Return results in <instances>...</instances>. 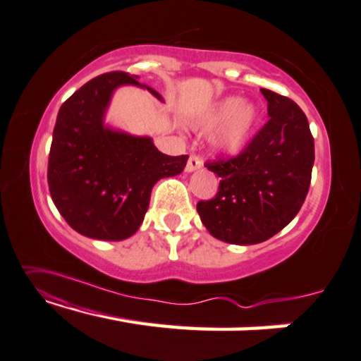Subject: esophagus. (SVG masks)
<instances>
[{
  "mask_svg": "<svg viewBox=\"0 0 361 361\" xmlns=\"http://www.w3.org/2000/svg\"><path fill=\"white\" fill-rule=\"evenodd\" d=\"M202 166V160L197 157L196 154H191L190 159H188V164H186V171L188 173H191V171H196Z\"/></svg>",
  "mask_w": 361,
  "mask_h": 361,
  "instance_id": "esophagus-1",
  "label": "esophagus"
}]
</instances>
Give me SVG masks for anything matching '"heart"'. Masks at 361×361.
Wrapping results in <instances>:
<instances>
[{"instance_id": "obj_1", "label": "heart", "mask_w": 361, "mask_h": 361, "mask_svg": "<svg viewBox=\"0 0 361 361\" xmlns=\"http://www.w3.org/2000/svg\"><path fill=\"white\" fill-rule=\"evenodd\" d=\"M257 121V110L240 97H227L199 116L196 126L211 134V144L224 154H236L246 146Z\"/></svg>"}]
</instances>
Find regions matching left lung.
I'll return each instance as SVG.
<instances>
[{"label": "left lung", "instance_id": "obj_1", "mask_svg": "<svg viewBox=\"0 0 361 361\" xmlns=\"http://www.w3.org/2000/svg\"><path fill=\"white\" fill-rule=\"evenodd\" d=\"M267 123L235 157L206 166L220 176L219 191L197 202L204 227L233 245H256L281 232L303 206L314 164L308 118L292 99L261 89Z\"/></svg>", "mask_w": 361, "mask_h": 361}]
</instances>
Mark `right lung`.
Here are the masks:
<instances>
[{"instance_id":"add662e5","label":"right lung","mask_w":361,"mask_h":361,"mask_svg":"<svg viewBox=\"0 0 361 361\" xmlns=\"http://www.w3.org/2000/svg\"><path fill=\"white\" fill-rule=\"evenodd\" d=\"M123 84L146 87L128 73L113 71L69 97L58 111L48 155L56 209L69 227L95 240L120 241L136 233L155 183L181 173L188 162V155L162 154L150 137L104 126L113 90Z\"/></svg>"}]
</instances>
